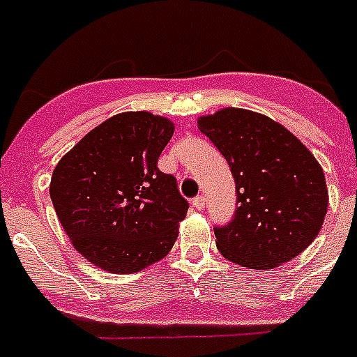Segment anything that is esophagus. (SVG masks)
Returning a JSON list of instances; mask_svg holds the SVG:
<instances>
[{
  "label": "esophagus",
  "mask_w": 357,
  "mask_h": 357,
  "mask_svg": "<svg viewBox=\"0 0 357 357\" xmlns=\"http://www.w3.org/2000/svg\"><path fill=\"white\" fill-rule=\"evenodd\" d=\"M192 207L198 208V211H204V208H205V198H204V196H196V198L192 199Z\"/></svg>",
  "instance_id": "1"
}]
</instances>
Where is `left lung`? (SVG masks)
<instances>
[{
    "instance_id": "obj_1",
    "label": "left lung",
    "mask_w": 357,
    "mask_h": 357,
    "mask_svg": "<svg viewBox=\"0 0 357 357\" xmlns=\"http://www.w3.org/2000/svg\"><path fill=\"white\" fill-rule=\"evenodd\" d=\"M227 161L236 188L231 222L214 225L220 253L251 269L288 262L323 227L328 192L323 169L294 133L273 119L225 108L198 121Z\"/></svg>"
}]
</instances>
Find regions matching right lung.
Wrapping results in <instances>:
<instances>
[{
  "instance_id": "obj_1",
  "label": "right lung",
  "mask_w": 357,
  "mask_h": 357,
  "mask_svg": "<svg viewBox=\"0 0 357 357\" xmlns=\"http://www.w3.org/2000/svg\"><path fill=\"white\" fill-rule=\"evenodd\" d=\"M174 124L149 112L119 113L60 159L51 199L63 231L89 262L133 273L167 257L188 202L158 169Z\"/></svg>"
}]
</instances>
